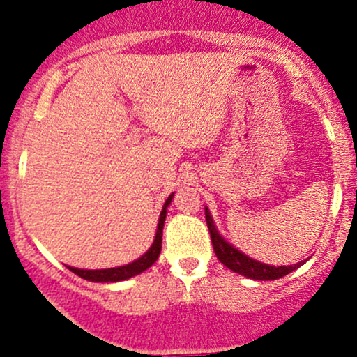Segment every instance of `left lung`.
I'll list each match as a JSON object with an SVG mask.
<instances>
[{"label":"left lung","instance_id":"1","mask_svg":"<svg viewBox=\"0 0 357 357\" xmlns=\"http://www.w3.org/2000/svg\"><path fill=\"white\" fill-rule=\"evenodd\" d=\"M206 221L207 227H209L212 246H214V253L218 256L219 261L222 263L224 266L229 268V270L234 271V273H239L246 278L251 280H278L282 276L291 273L294 270H297L298 266H302L303 263L300 261L297 265H288V266H271L266 265V263L256 261V259L250 258L248 255L241 253L239 250H236L232 244H229L226 239L219 234V231L215 229V224L212 221L211 212L206 207Z\"/></svg>","mask_w":357,"mask_h":357}]
</instances>
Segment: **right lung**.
<instances>
[{"instance_id":"add662e5","label":"right lung","mask_w":357,"mask_h":357,"mask_svg":"<svg viewBox=\"0 0 357 357\" xmlns=\"http://www.w3.org/2000/svg\"><path fill=\"white\" fill-rule=\"evenodd\" d=\"M172 199H174V194L168 195L165 204H163V209L160 212L158 227H157V234H155L153 244H151L150 250H148L145 255L139 256V258L135 259L133 263H130V265H125V266H118V268H106V270H81V268H74V266H67V268H69L72 273L81 276V278L87 280V282H99V283L123 282V280L131 278V276L143 273V271L148 270V268L157 261L160 251H162L163 224H165L167 207L170 206Z\"/></svg>"}]
</instances>
